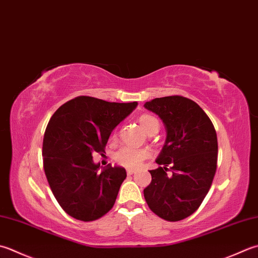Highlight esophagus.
Instances as JSON below:
<instances>
[{
  "label": "esophagus",
  "mask_w": 258,
  "mask_h": 258,
  "mask_svg": "<svg viewBox=\"0 0 258 258\" xmlns=\"http://www.w3.org/2000/svg\"><path fill=\"white\" fill-rule=\"evenodd\" d=\"M135 173V170H133V169H127V174L128 175H132V174H134Z\"/></svg>",
  "instance_id": "1"
}]
</instances>
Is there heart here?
<instances>
[{
	"label": "heart",
	"mask_w": 258,
	"mask_h": 258,
	"mask_svg": "<svg viewBox=\"0 0 258 258\" xmlns=\"http://www.w3.org/2000/svg\"><path fill=\"white\" fill-rule=\"evenodd\" d=\"M139 123L146 133L151 134L159 130V120L150 114H143L139 117ZM150 156V152L144 149H135L131 146H123L115 153V160L119 165L125 168H138L145 159Z\"/></svg>",
	"instance_id": "heart-1"
}]
</instances>
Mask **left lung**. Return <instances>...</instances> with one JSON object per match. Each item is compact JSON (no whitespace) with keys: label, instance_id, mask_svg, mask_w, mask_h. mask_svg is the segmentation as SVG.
<instances>
[{"label":"left lung","instance_id":"8db88e82","mask_svg":"<svg viewBox=\"0 0 258 258\" xmlns=\"http://www.w3.org/2000/svg\"><path fill=\"white\" fill-rule=\"evenodd\" d=\"M144 107L159 115L168 133L156 159L163 166L150 171L145 201L160 218L182 220L199 208L213 183L218 158L216 130L204 109L183 96L154 98Z\"/></svg>","mask_w":258,"mask_h":258}]
</instances>
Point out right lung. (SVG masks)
<instances>
[{"label":"right lung","mask_w":258,"mask_h":258,"mask_svg":"<svg viewBox=\"0 0 258 258\" xmlns=\"http://www.w3.org/2000/svg\"><path fill=\"white\" fill-rule=\"evenodd\" d=\"M136 105L78 96L50 118L42 144L44 173L55 200L73 218L94 221L113 208L126 171L107 165L99 173L93 154L104 155L110 132Z\"/></svg>","instance_id":"add662e5"}]
</instances>
